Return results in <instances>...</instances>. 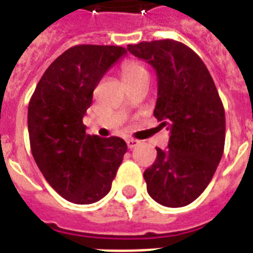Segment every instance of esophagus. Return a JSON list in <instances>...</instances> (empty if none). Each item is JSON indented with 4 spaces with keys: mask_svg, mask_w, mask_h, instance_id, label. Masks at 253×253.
Returning a JSON list of instances; mask_svg holds the SVG:
<instances>
[{
    "mask_svg": "<svg viewBox=\"0 0 253 253\" xmlns=\"http://www.w3.org/2000/svg\"><path fill=\"white\" fill-rule=\"evenodd\" d=\"M126 143H127V147L128 149H134L139 142L136 141V139H132V138H128V139H126Z\"/></svg>",
    "mask_w": 253,
    "mask_h": 253,
    "instance_id": "esophagus-1",
    "label": "esophagus"
}]
</instances>
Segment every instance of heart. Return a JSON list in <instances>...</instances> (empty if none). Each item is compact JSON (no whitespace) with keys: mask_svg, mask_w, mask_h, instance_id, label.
<instances>
[{"mask_svg":"<svg viewBox=\"0 0 253 253\" xmlns=\"http://www.w3.org/2000/svg\"><path fill=\"white\" fill-rule=\"evenodd\" d=\"M122 78L127 85L147 80L149 82V72L142 63L136 60H128L122 64Z\"/></svg>","mask_w":253,"mask_h":253,"instance_id":"heart-1","label":"heart"}]
</instances>
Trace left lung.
Instances as JSON below:
<instances>
[{"label": "left lung", "mask_w": 253, "mask_h": 253, "mask_svg": "<svg viewBox=\"0 0 253 253\" xmlns=\"http://www.w3.org/2000/svg\"><path fill=\"white\" fill-rule=\"evenodd\" d=\"M127 50L158 78L154 117L170 131L168 149L145 170L147 193L161 205L185 207L207 188L225 143V112L200 56L175 40L143 41Z\"/></svg>", "instance_id": "left-lung-1"}]
</instances>
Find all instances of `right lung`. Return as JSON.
<instances>
[{"label":"right lung","mask_w":253,"mask_h":253,"mask_svg":"<svg viewBox=\"0 0 253 253\" xmlns=\"http://www.w3.org/2000/svg\"><path fill=\"white\" fill-rule=\"evenodd\" d=\"M126 53L117 45L72 46L48 67L32 95V154L48 184L71 203L92 204L104 197L127 151L122 138L87 135L83 125L93 89Z\"/></svg>","instance_id":"add662e5"}]
</instances>
